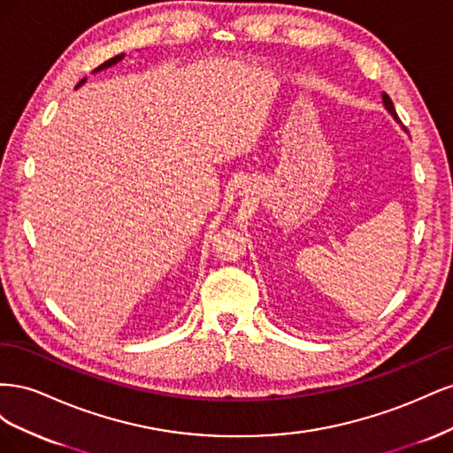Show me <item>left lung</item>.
Segmentation results:
<instances>
[{
	"label": "left lung",
	"mask_w": 453,
	"mask_h": 453,
	"mask_svg": "<svg viewBox=\"0 0 453 453\" xmlns=\"http://www.w3.org/2000/svg\"><path fill=\"white\" fill-rule=\"evenodd\" d=\"M383 105H386L388 111H389L396 120H399V117H396V111H395V105H393V102H391V98H389L388 94H383Z\"/></svg>",
	"instance_id": "8db88e82"
}]
</instances>
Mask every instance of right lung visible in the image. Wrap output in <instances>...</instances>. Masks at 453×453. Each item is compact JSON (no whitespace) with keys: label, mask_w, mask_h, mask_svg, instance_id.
<instances>
[{"label":"right lung","mask_w":453,"mask_h":453,"mask_svg":"<svg viewBox=\"0 0 453 453\" xmlns=\"http://www.w3.org/2000/svg\"><path fill=\"white\" fill-rule=\"evenodd\" d=\"M122 58H125V54H119V57H115V58H109L107 62H104L102 65H98V67H96V70H94V72H100V70H104V67H109V65H113V64H117V62H119V60H122ZM85 81H87V79H81V81H79V85H77V87H81V85H83V83H85Z\"/></svg>","instance_id":"right-lung-1"}]
</instances>
